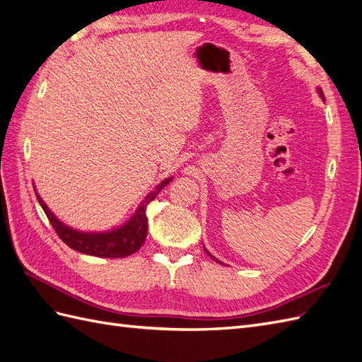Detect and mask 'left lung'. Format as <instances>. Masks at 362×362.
I'll return each mask as SVG.
<instances>
[{
  "label": "left lung",
  "mask_w": 362,
  "mask_h": 362,
  "mask_svg": "<svg viewBox=\"0 0 362 362\" xmlns=\"http://www.w3.org/2000/svg\"><path fill=\"white\" fill-rule=\"evenodd\" d=\"M317 93H318V95L321 97V99H323V100H325V94H323V91H321V88H320V86L317 88ZM204 250H205V248H204ZM205 252H207V254H209V256H210V257H211V259H213L214 262H218V263H222V262H221V260H218L216 257H213V256H211V254H210V252H209L207 250H205Z\"/></svg>",
  "instance_id": "8db88e82"
}]
</instances>
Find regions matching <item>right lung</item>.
<instances>
[{"mask_svg": "<svg viewBox=\"0 0 362 362\" xmlns=\"http://www.w3.org/2000/svg\"><path fill=\"white\" fill-rule=\"evenodd\" d=\"M172 178L173 177L161 181L157 187L140 202V205L136 207L135 213L128 222H124L123 226L108 231H81L65 226V223L61 219H57L56 214L48 209V205L42 201V198L39 197L35 184L33 189L37 202L41 204V207L45 211L54 231L57 233V236H59L68 247L82 254H88V256L120 259L131 256L136 250H140V247L144 243L146 234H148L146 207H148V204L151 201L157 198V194L172 181Z\"/></svg>", "mask_w": 362, "mask_h": 362, "instance_id": "obj_1", "label": "right lung"}]
</instances>
